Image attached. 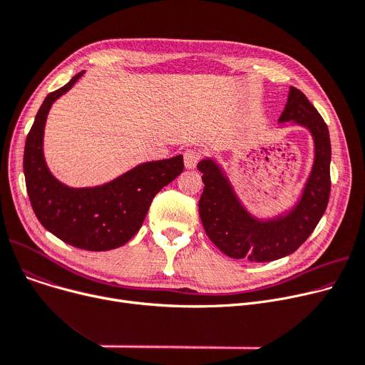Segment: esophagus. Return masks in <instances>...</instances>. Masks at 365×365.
<instances>
[{"instance_id": "esophagus-1", "label": "esophagus", "mask_w": 365, "mask_h": 365, "mask_svg": "<svg viewBox=\"0 0 365 365\" xmlns=\"http://www.w3.org/2000/svg\"><path fill=\"white\" fill-rule=\"evenodd\" d=\"M183 158H185V165L186 168H195L197 164L201 161L202 158V152L198 149H187L183 153Z\"/></svg>"}]
</instances>
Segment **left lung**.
<instances>
[{
  "label": "left lung",
  "instance_id": "1",
  "mask_svg": "<svg viewBox=\"0 0 365 365\" xmlns=\"http://www.w3.org/2000/svg\"><path fill=\"white\" fill-rule=\"evenodd\" d=\"M287 121L309 128L315 143V161L302 200L284 217L267 222L252 217L213 160H202L197 165L204 182L198 204L202 226L207 237L229 257L272 262L289 256L309 238L327 208L331 189L329 127L296 87H290L289 101L279 117V123Z\"/></svg>",
  "mask_w": 365,
  "mask_h": 365
}]
</instances>
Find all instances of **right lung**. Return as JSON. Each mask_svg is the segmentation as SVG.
<instances>
[{
  "instance_id": "add662e5",
  "label": "right lung",
  "mask_w": 365,
  "mask_h": 365,
  "mask_svg": "<svg viewBox=\"0 0 365 365\" xmlns=\"http://www.w3.org/2000/svg\"><path fill=\"white\" fill-rule=\"evenodd\" d=\"M84 72L44 99L28 133L24 152L26 190L34 213L48 232L63 242L90 252L124 245L140 229L160 190L183 171V157L138 165L103 186L72 189L56 180L43 155V134L51 103Z\"/></svg>"
}]
</instances>
